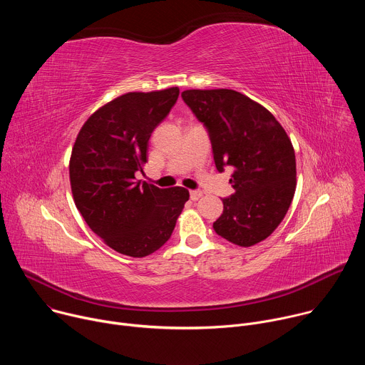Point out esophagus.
<instances>
[{"label":"esophagus","instance_id":"obj_1","mask_svg":"<svg viewBox=\"0 0 365 365\" xmlns=\"http://www.w3.org/2000/svg\"><path fill=\"white\" fill-rule=\"evenodd\" d=\"M202 196H203L202 190H190V199H192V200H197V199L202 197Z\"/></svg>","mask_w":365,"mask_h":365}]
</instances>
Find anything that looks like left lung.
<instances>
[{"mask_svg":"<svg viewBox=\"0 0 365 365\" xmlns=\"http://www.w3.org/2000/svg\"><path fill=\"white\" fill-rule=\"evenodd\" d=\"M186 106L205 125L218 172L232 166L235 192L224 197L214 230L227 241L251 247L283 221L296 190L294 150L270 111L232 89H189Z\"/></svg>","mask_w":365,"mask_h":365,"instance_id":"obj_1","label":"left lung"}]
</instances>
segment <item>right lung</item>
Wrapping results in <instances>:
<instances>
[{
    "label": "right lung",
    "instance_id": "right-lung-1",
    "mask_svg": "<svg viewBox=\"0 0 365 365\" xmlns=\"http://www.w3.org/2000/svg\"><path fill=\"white\" fill-rule=\"evenodd\" d=\"M179 88L128 92L93 113L72 148L69 176L78 211L113 250L145 257L172 235L189 190L137 180L153 130L170 113Z\"/></svg>",
    "mask_w": 365,
    "mask_h": 365
}]
</instances>
